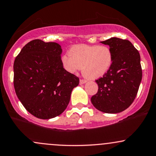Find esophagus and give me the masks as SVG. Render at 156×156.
<instances>
[{
  "label": "esophagus",
  "mask_w": 156,
  "mask_h": 156,
  "mask_svg": "<svg viewBox=\"0 0 156 156\" xmlns=\"http://www.w3.org/2000/svg\"><path fill=\"white\" fill-rule=\"evenodd\" d=\"M86 83V80H83V79H81V80H80V84H84V83Z\"/></svg>",
  "instance_id": "esophagus-1"
}]
</instances>
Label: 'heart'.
Here are the masks:
<instances>
[{
  "label": "heart",
  "mask_w": 156,
  "mask_h": 156,
  "mask_svg": "<svg viewBox=\"0 0 156 156\" xmlns=\"http://www.w3.org/2000/svg\"><path fill=\"white\" fill-rule=\"evenodd\" d=\"M68 53L62 57L65 71L73 73L82 68L83 74L91 80L103 76L113 62V53L106 45H74Z\"/></svg>",
  "instance_id": "obj_1"
}]
</instances>
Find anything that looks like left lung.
<instances>
[{"instance_id":"8db88e82","label":"left lung","mask_w":156,"mask_h":156,"mask_svg":"<svg viewBox=\"0 0 156 156\" xmlns=\"http://www.w3.org/2000/svg\"><path fill=\"white\" fill-rule=\"evenodd\" d=\"M113 53L111 68L103 77L95 80L98 91L91 101L99 111L118 113L133 103L142 79L139 52L129 40L111 38L101 41Z\"/></svg>"}]
</instances>
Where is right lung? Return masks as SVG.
<instances>
[{
    "mask_svg": "<svg viewBox=\"0 0 156 156\" xmlns=\"http://www.w3.org/2000/svg\"><path fill=\"white\" fill-rule=\"evenodd\" d=\"M61 46L40 39L30 41L14 62L15 91L24 108L40 119L61 115L80 79L62 64Z\"/></svg>",
    "mask_w": 156,
    "mask_h": 156,
    "instance_id": "add662e5",
    "label": "right lung"
}]
</instances>
